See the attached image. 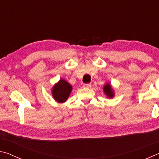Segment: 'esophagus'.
Returning a JSON list of instances; mask_svg holds the SVG:
<instances>
[{
	"label": "esophagus",
	"instance_id": "esophagus-1",
	"mask_svg": "<svg viewBox=\"0 0 159 159\" xmlns=\"http://www.w3.org/2000/svg\"><path fill=\"white\" fill-rule=\"evenodd\" d=\"M91 86H92V85L90 83H85V84H83V87L86 88H91Z\"/></svg>",
	"mask_w": 159,
	"mask_h": 159
}]
</instances>
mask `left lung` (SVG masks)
Here are the masks:
<instances>
[{
	"instance_id": "obj_1",
	"label": "left lung",
	"mask_w": 159,
	"mask_h": 159,
	"mask_svg": "<svg viewBox=\"0 0 159 159\" xmlns=\"http://www.w3.org/2000/svg\"><path fill=\"white\" fill-rule=\"evenodd\" d=\"M104 93H105L107 97H109V98H112V97L114 96V92H113L112 90L111 86L110 85L109 83H107V84L104 85Z\"/></svg>"
}]
</instances>
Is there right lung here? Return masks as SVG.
Masks as SVG:
<instances>
[{"instance_id":"obj_1","label":"right lung","mask_w":159,"mask_h":159,"mask_svg":"<svg viewBox=\"0 0 159 159\" xmlns=\"http://www.w3.org/2000/svg\"><path fill=\"white\" fill-rule=\"evenodd\" d=\"M71 90V85L66 80L61 79L59 83L53 87L52 96L56 101L63 103L68 98Z\"/></svg>"}]
</instances>
